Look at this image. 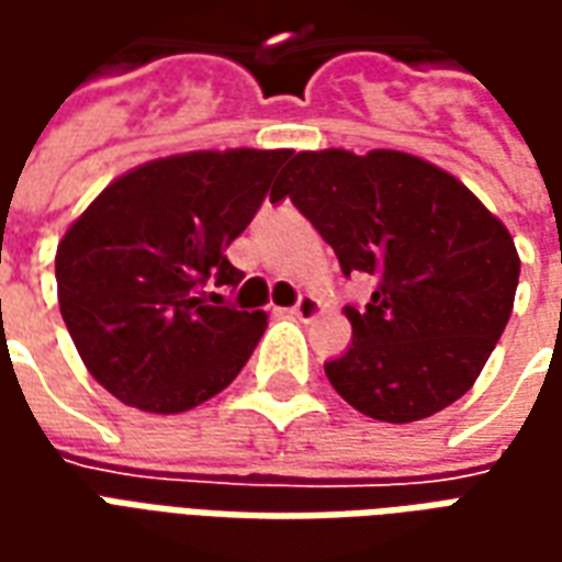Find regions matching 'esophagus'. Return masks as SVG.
<instances>
[{
	"label": "esophagus",
	"mask_w": 562,
	"mask_h": 562,
	"mask_svg": "<svg viewBox=\"0 0 562 562\" xmlns=\"http://www.w3.org/2000/svg\"><path fill=\"white\" fill-rule=\"evenodd\" d=\"M289 313H292L294 318H301V322H313V318L322 313V304H318L313 294H301V297H297V304H294Z\"/></svg>",
	"instance_id": "34e87169"
}]
</instances>
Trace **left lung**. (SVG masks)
Returning <instances> with one entry per match:
<instances>
[{
	"label": "left lung",
	"mask_w": 562,
	"mask_h": 562,
	"mask_svg": "<svg viewBox=\"0 0 562 562\" xmlns=\"http://www.w3.org/2000/svg\"><path fill=\"white\" fill-rule=\"evenodd\" d=\"M282 198L346 277L376 280L364 310L346 306L349 349L325 364L342 401L406 424L463 397L515 304L520 258L506 225L451 173L397 149L297 153L270 192Z\"/></svg>",
	"instance_id": "8db88e82"
}]
</instances>
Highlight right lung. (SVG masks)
Instances as JSON below:
<instances>
[{
    "mask_svg": "<svg viewBox=\"0 0 562 562\" xmlns=\"http://www.w3.org/2000/svg\"><path fill=\"white\" fill-rule=\"evenodd\" d=\"M289 149H198L123 173L56 249L59 313L92 379L126 406L173 415L228 389L268 313L222 304L225 258Z\"/></svg>",
    "mask_w": 562,
    "mask_h": 562,
    "instance_id": "1",
    "label": "right lung"
}]
</instances>
